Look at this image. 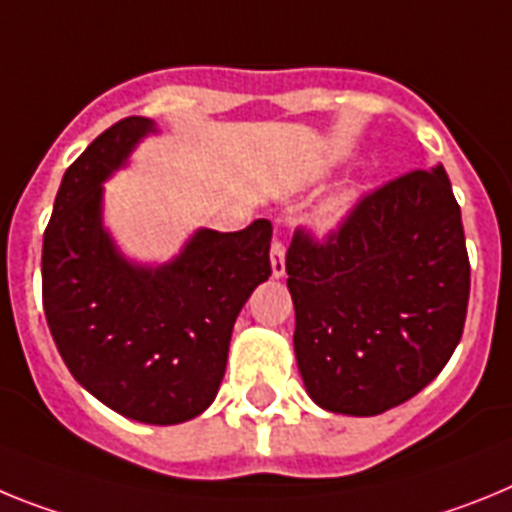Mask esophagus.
I'll return each instance as SVG.
<instances>
[{"instance_id": "1", "label": "esophagus", "mask_w": 512, "mask_h": 512, "mask_svg": "<svg viewBox=\"0 0 512 512\" xmlns=\"http://www.w3.org/2000/svg\"><path fill=\"white\" fill-rule=\"evenodd\" d=\"M270 268H273L275 278L286 273V242H281V239H275L273 247H270Z\"/></svg>"}]
</instances>
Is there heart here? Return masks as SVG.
<instances>
[{"label": "heart", "mask_w": 512, "mask_h": 512, "mask_svg": "<svg viewBox=\"0 0 512 512\" xmlns=\"http://www.w3.org/2000/svg\"><path fill=\"white\" fill-rule=\"evenodd\" d=\"M342 208H345V198H337V201H332L330 206L324 208L322 219L324 221H335L337 216H340V213H342Z\"/></svg>", "instance_id": "obj_1"}]
</instances>
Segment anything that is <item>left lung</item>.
I'll return each instance as SVG.
<instances>
[{
  "label": "left lung",
  "instance_id": "obj_1",
  "mask_svg": "<svg viewBox=\"0 0 512 512\" xmlns=\"http://www.w3.org/2000/svg\"><path fill=\"white\" fill-rule=\"evenodd\" d=\"M293 348L309 397L371 417L443 371L464 335L471 268L443 167L363 193L322 239L296 229L286 255Z\"/></svg>",
  "mask_w": 512,
  "mask_h": 512
}]
</instances>
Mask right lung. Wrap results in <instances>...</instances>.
Segmentation results:
<instances>
[{
    "label": "right lung",
    "mask_w": 512,
    "mask_h": 512,
    "mask_svg": "<svg viewBox=\"0 0 512 512\" xmlns=\"http://www.w3.org/2000/svg\"><path fill=\"white\" fill-rule=\"evenodd\" d=\"M149 131V118H123L66 170L43 234V311L84 389L131 420L175 425L219 391L237 314L273 273V224L201 229L170 265H131L102 229L100 185Z\"/></svg>",
    "instance_id": "add662e5"
}]
</instances>
